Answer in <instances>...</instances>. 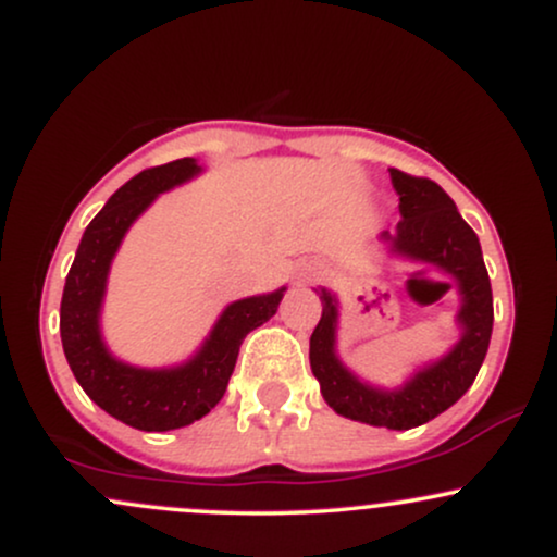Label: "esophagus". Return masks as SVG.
I'll return each mask as SVG.
<instances>
[{
	"label": "esophagus",
	"instance_id": "1",
	"mask_svg": "<svg viewBox=\"0 0 557 557\" xmlns=\"http://www.w3.org/2000/svg\"><path fill=\"white\" fill-rule=\"evenodd\" d=\"M319 274H322V267H317V264H306L304 270H300V280H304V283H309V280H317Z\"/></svg>",
	"mask_w": 557,
	"mask_h": 557
}]
</instances>
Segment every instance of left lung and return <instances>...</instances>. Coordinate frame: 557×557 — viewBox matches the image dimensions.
I'll return each mask as SVG.
<instances>
[{"mask_svg":"<svg viewBox=\"0 0 557 557\" xmlns=\"http://www.w3.org/2000/svg\"><path fill=\"white\" fill-rule=\"evenodd\" d=\"M400 196V222L376 235L387 259L408 267H430L456 285L458 341L437 359L419 363L400 385L385 387L363 380L337 354L341 300L319 285L322 319L311 332L309 359L322 398L335 413L387 430H411L447 411L474 385L492 337V287L476 233L458 214L453 198L426 177L389 170Z\"/></svg>","mask_w":557,"mask_h":557,"instance_id":"obj_1","label":"left lung"}]
</instances>
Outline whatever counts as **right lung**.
Instances as JSON below:
<instances>
[{"mask_svg":"<svg viewBox=\"0 0 557 557\" xmlns=\"http://www.w3.org/2000/svg\"><path fill=\"white\" fill-rule=\"evenodd\" d=\"M201 172L198 159L185 157L138 172L114 190L83 233L62 290V350L75 380L96 406L140 432L181 430L207 417L225 395L243 337L277 314L287 290L283 285L227 304L201 345L181 363L136 367L112 354L101 330V311L112 261L127 230L159 196Z\"/></svg>","mask_w":557,"mask_h":557,"instance_id":"right-lung-1","label":"right lung"}]
</instances>
